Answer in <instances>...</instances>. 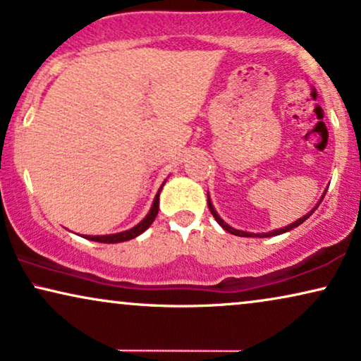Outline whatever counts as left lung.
Segmentation results:
<instances>
[{
    "label": "left lung",
    "instance_id": "left-lung-1",
    "mask_svg": "<svg viewBox=\"0 0 361 361\" xmlns=\"http://www.w3.org/2000/svg\"><path fill=\"white\" fill-rule=\"evenodd\" d=\"M325 194H326V189H325V192H324V195H322L320 197V200H318L317 202V205L315 207H313L310 212L308 214H305L303 215V217H300L298 219V221H295L293 224H290V226H285V227H282V228H275V231H272V232H264V233H252V232H245V231H237V228H233V227H231L228 226V224H226L221 219V215L217 214V210L214 209V205H212V200H210V197L207 195V204H209V210L210 212H212V215H214V219L215 221H217V224L219 226H221L224 231H227L228 233H232V235H237V237H260V238H264V237H274V235H280V233H285V232H288V231H292V228H295V227H298L300 226V224H303L307 221L308 217H310V215L315 212V210L318 209V205H320V202L322 200H324V197H325Z\"/></svg>",
    "mask_w": 361,
    "mask_h": 361
}]
</instances>
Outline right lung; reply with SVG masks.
<instances>
[{
    "label": "right lung",
    "mask_w": 361,
    "mask_h": 361,
    "mask_svg": "<svg viewBox=\"0 0 361 361\" xmlns=\"http://www.w3.org/2000/svg\"><path fill=\"white\" fill-rule=\"evenodd\" d=\"M164 184H166V180H164ZM164 184L161 185V189L157 190V194H156V197H154L152 207H151V210H149V214L137 224V226H134L133 228H129V231H124V232L109 233V235H82V237L87 238V240H94V242H101V243H119V242L130 240V238H135L137 235H140V233H142L144 231H147V228L151 227L154 219H156V215L159 212V194H161Z\"/></svg>",
    "instance_id": "obj_1"
}]
</instances>
